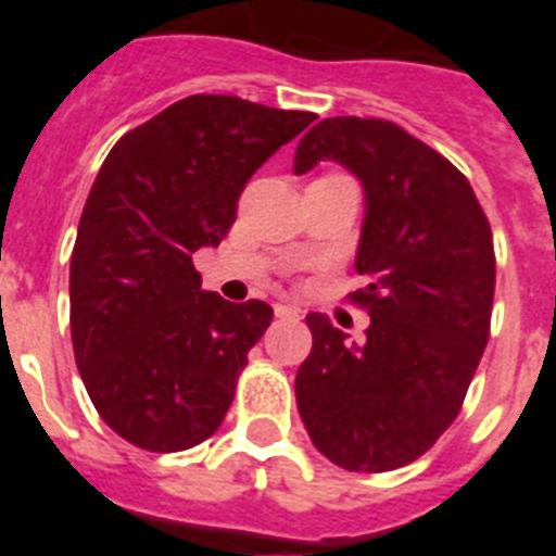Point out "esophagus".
<instances>
[{"label": "esophagus", "instance_id": "34e87169", "mask_svg": "<svg viewBox=\"0 0 556 556\" xmlns=\"http://www.w3.org/2000/svg\"><path fill=\"white\" fill-rule=\"evenodd\" d=\"M275 317H281V320H301V312L294 306H287V303H278L275 306Z\"/></svg>", "mask_w": 556, "mask_h": 556}]
</instances>
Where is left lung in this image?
Returning a JSON list of instances; mask_svg holds the SVG:
<instances>
[{"label":"left lung","instance_id":"8db88e82","mask_svg":"<svg viewBox=\"0 0 556 556\" xmlns=\"http://www.w3.org/2000/svg\"><path fill=\"white\" fill-rule=\"evenodd\" d=\"M337 161L367 194L351 303L362 345L308 314L312 353L294 395L314 448L345 470L384 473L424 456L456 420L490 339L493 230L468 178L404 127L333 116L294 152V172Z\"/></svg>","mask_w":556,"mask_h":556}]
</instances>
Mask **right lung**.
I'll return each mask as SVG.
<instances>
[{
    "label": "right lung",
    "mask_w": 556,
    "mask_h": 556,
    "mask_svg": "<svg viewBox=\"0 0 556 556\" xmlns=\"http://www.w3.org/2000/svg\"><path fill=\"white\" fill-rule=\"evenodd\" d=\"M314 119L194 94L108 152L72 250V345L91 404L136 448H194L225 420L273 308L203 292L191 255L223 242L253 172Z\"/></svg>",
    "instance_id": "right-lung-1"
}]
</instances>
